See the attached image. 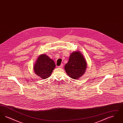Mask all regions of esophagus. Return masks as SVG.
I'll return each mask as SVG.
<instances>
[{"label":"esophagus","instance_id":"34e87169","mask_svg":"<svg viewBox=\"0 0 123 123\" xmlns=\"http://www.w3.org/2000/svg\"><path fill=\"white\" fill-rule=\"evenodd\" d=\"M63 67V64H61L60 66H59V68H62Z\"/></svg>","mask_w":123,"mask_h":123}]
</instances>
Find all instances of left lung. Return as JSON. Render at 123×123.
<instances>
[{"instance_id":"obj_1","label":"left lung","mask_w":123,"mask_h":123,"mask_svg":"<svg viewBox=\"0 0 123 123\" xmlns=\"http://www.w3.org/2000/svg\"><path fill=\"white\" fill-rule=\"evenodd\" d=\"M86 68L87 62L79 51L71 53L68 62L64 66V70L67 75L74 79H77L82 76Z\"/></svg>"}]
</instances>
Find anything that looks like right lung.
Returning a JSON list of instances; mask_svg holds the SVG:
<instances>
[{
	"label": "right lung",
	"mask_w": 123,
	"mask_h": 123,
	"mask_svg": "<svg viewBox=\"0 0 123 123\" xmlns=\"http://www.w3.org/2000/svg\"><path fill=\"white\" fill-rule=\"evenodd\" d=\"M56 65L54 61L46 54H41L38 58L34 66L35 74L42 79L51 76Z\"/></svg>",
	"instance_id": "1"
}]
</instances>
